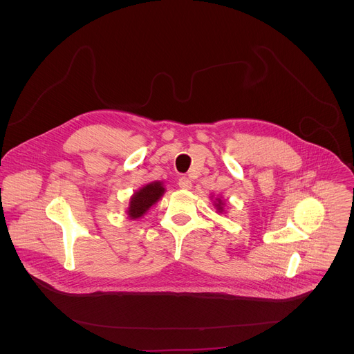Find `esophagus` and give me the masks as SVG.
I'll return each instance as SVG.
<instances>
[{
    "instance_id": "obj_1",
    "label": "esophagus",
    "mask_w": 354,
    "mask_h": 354,
    "mask_svg": "<svg viewBox=\"0 0 354 354\" xmlns=\"http://www.w3.org/2000/svg\"><path fill=\"white\" fill-rule=\"evenodd\" d=\"M178 187H180L181 189H191V188H192V183H191L189 178L181 177V178L178 180Z\"/></svg>"
}]
</instances>
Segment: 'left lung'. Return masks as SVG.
I'll use <instances>...</instances> for the list:
<instances>
[{"instance_id":"8db88e82","label":"left lung","mask_w":354,"mask_h":354,"mask_svg":"<svg viewBox=\"0 0 354 354\" xmlns=\"http://www.w3.org/2000/svg\"><path fill=\"white\" fill-rule=\"evenodd\" d=\"M215 207H216V209H218L219 212L223 209V207H222V201H221V199H216V202H215Z\"/></svg>"}]
</instances>
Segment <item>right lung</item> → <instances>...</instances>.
<instances>
[{"mask_svg": "<svg viewBox=\"0 0 354 354\" xmlns=\"http://www.w3.org/2000/svg\"><path fill=\"white\" fill-rule=\"evenodd\" d=\"M165 194V188L162 187V183L155 181L151 184L145 185L142 189H139L129 202L128 215L132 219H138L146 214V211L151 207L152 204L159 201V198Z\"/></svg>", "mask_w": 354, "mask_h": 354, "instance_id": "obj_1", "label": "right lung"}]
</instances>
